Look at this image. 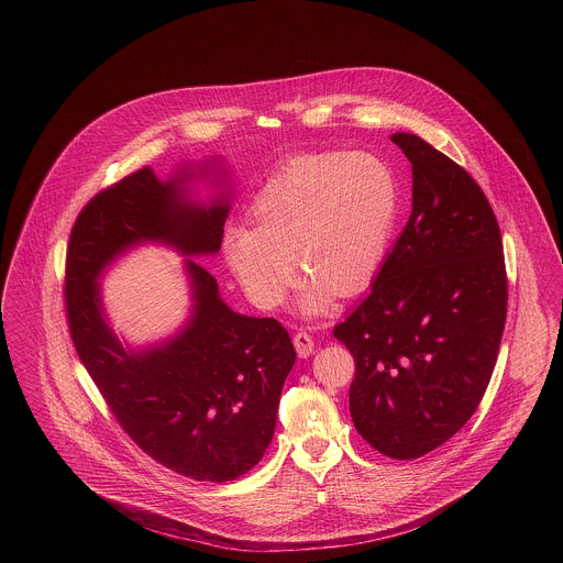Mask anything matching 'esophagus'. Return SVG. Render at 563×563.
<instances>
[{
	"mask_svg": "<svg viewBox=\"0 0 563 563\" xmlns=\"http://www.w3.org/2000/svg\"><path fill=\"white\" fill-rule=\"evenodd\" d=\"M292 342H295V349L299 353V357H310L312 351H314V338L306 331H297L292 335Z\"/></svg>",
	"mask_w": 563,
	"mask_h": 563,
	"instance_id": "34e87169",
	"label": "esophagus"
}]
</instances>
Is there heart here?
<instances>
[{
  "label": "heart",
  "instance_id": "1",
  "mask_svg": "<svg viewBox=\"0 0 563 563\" xmlns=\"http://www.w3.org/2000/svg\"><path fill=\"white\" fill-rule=\"evenodd\" d=\"M253 225L223 234V255L260 308L284 303L295 264L306 271L299 308L314 317L333 292L353 295L377 273L395 232L399 186L373 154H319L286 162L253 197ZM296 262L292 263L291 260Z\"/></svg>",
  "mask_w": 563,
  "mask_h": 563
}]
</instances>
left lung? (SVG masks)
<instances>
[{
	"instance_id": "obj_1",
	"label": "left lung",
	"mask_w": 563,
	"mask_h": 563,
	"mask_svg": "<svg viewBox=\"0 0 563 563\" xmlns=\"http://www.w3.org/2000/svg\"><path fill=\"white\" fill-rule=\"evenodd\" d=\"M390 141L411 162V214L368 297L333 335L355 360V429L375 451L416 460L482 402L507 317V275L479 184L416 134Z\"/></svg>"
}]
</instances>
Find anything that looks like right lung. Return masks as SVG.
<instances>
[{"mask_svg": "<svg viewBox=\"0 0 563 563\" xmlns=\"http://www.w3.org/2000/svg\"><path fill=\"white\" fill-rule=\"evenodd\" d=\"M214 184L228 179L214 167ZM184 166L168 181L145 166L95 195L67 249L65 299L81 364L125 433L158 464L195 482H234L268 449L279 395L295 366V346L275 319L234 312L217 279L184 260L190 319L168 340L123 346L106 321L99 277L114 257L161 242L186 257L214 255L223 242L232 192L195 201Z\"/></svg>", "mask_w": 563, "mask_h": 563, "instance_id": "1", "label": "right lung"}]
</instances>
